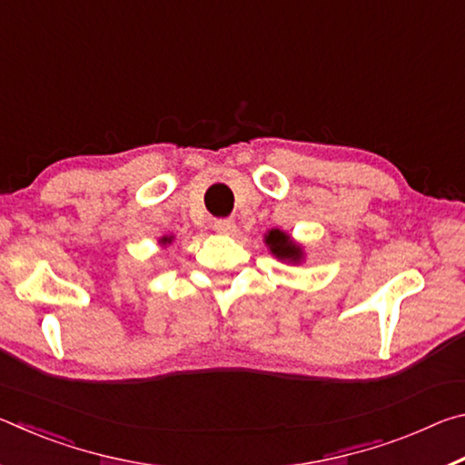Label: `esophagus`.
<instances>
[{
  "instance_id": "1",
  "label": "esophagus",
  "mask_w": 465,
  "mask_h": 465,
  "mask_svg": "<svg viewBox=\"0 0 465 465\" xmlns=\"http://www.w3.org/2000/svg\"><path fill=\"white\" fill-rule=\"evenodd\" d=\"M215 232L223 233V235H230V233L235 232V222H233V219H217Z\"/></svg>"
}]
</instances>
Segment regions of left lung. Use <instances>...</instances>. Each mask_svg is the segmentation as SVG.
I'll list each match as a JSON object with an SVG mask.
<instances>
[{
    "label": "left lung",
    "mask_w": 465,
    "mask_h": 465,
    "mask_svg": "<svg viewBox=\"0 0 465 465\" xmlns=\"http://www.w3.org/2000/svg\"><path fill=\"white\" fill-rule=\"evenodd\" d=\"M264 243L277 261L285 264H302L305 261V248L291 238V233L272 227L264 233Z\"/></svg>",
    "instance_id": "obj_1"
}]
</instances>
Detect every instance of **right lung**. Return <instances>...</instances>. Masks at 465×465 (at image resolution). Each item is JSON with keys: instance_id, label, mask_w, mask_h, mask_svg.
<instances>
[{"instance_id": "obj_1", "label": "right lung", "mask_w": 465, "mask_h": 465, "mask_svg": "<svg viewBox=\"0 0 465 465\" xmlns=\"http://www.w3.org/2000/svg\"><path fill=\"white\" fill-rule=\"evenodd\" d=\"M157 242H160V243H162V248H168V246H170V243H172V242H174V235H162V238H160V240H157Z\"/></svg>"}]
</instances>
